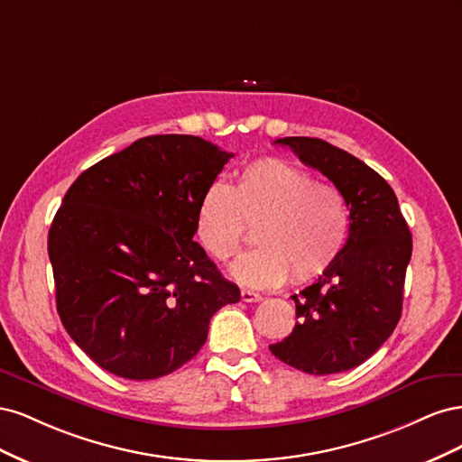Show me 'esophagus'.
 Instances as JSON below:
<instances>
[{
    "label": "esophagus",
    "mask_w": 462,
    "mask_h": 462,
    "mask_svg": "<svg viewBox=\"0 0 462 462\" xmlns=\"http://www.w3.org/2000/svg\"><path fill=\"white\" fill-rule=\"evenodd\" d=\"M241 299L245 302H258V300H262V297L258 295V292L250 291V289H241Z\"/></svg>",
    "instance_id": "obj_1"
}]
</instances>
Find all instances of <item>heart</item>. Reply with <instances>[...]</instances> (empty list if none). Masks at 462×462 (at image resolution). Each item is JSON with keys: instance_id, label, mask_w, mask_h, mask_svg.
I'll return each mask as SVG.
<instances>
[{"instance_id": "1", "label": "heart", "mask_w": 462, "mask_h": 462, "mask_svg": "<svg viewBox=\"0 0 462 462\" xmlns=\"http://www.w3.org/2000/svg\"><path fill=\"white\" fill-rule=\"evenodd\" d=\"M197 236L217 262L229 260L254 229V250L231 265L236 282L268 289L309 283L337 262L348 236L343 194L289 162L248 163L235 185L212 183L197 206Z\"/></svg>"}]
</instances>
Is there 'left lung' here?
Here are the masks:
<instances>
[{
  "instance_id": "8db88e82",
  "label": "left lung",
  "mask_w": 462,
  "mask_h": 462,
  "mask_svg": "<svg viewBox=\"0 0 462 462\" xmlns=\"http://www.w3.org/2000/svg\"><path fill=\"white\" fill-rule=\"evenodd\" d=\"M275 144L289 146L331 180L351 226L337 262L291 297L299 321L270 351L306 374L346 372L368 360L397 326L412 235L393 189L365 162L321 138L287 136Z\"/></svg>"
}]
</instances>
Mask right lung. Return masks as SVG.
I'll return each mask as SVG.
<instances>
[{"label":"right lung","mask_w":462,"mask_h":462,"mask_svg":"<svg viewBox=\"0 0 462 462\" xmlns=\"http://www.w3.org/2000/svg\"><path fill=\"white\" fill-rule=\"evenodd\" d=\"M233 153L153 134L88 167L48 235L55 304L97 366L156 380L197 355L212 316L241 300L194 241L197 206Z\"/></svg>","instance_id":"obj_1"}]
</instances>
